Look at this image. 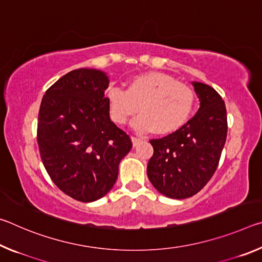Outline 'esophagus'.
Returning a JSON list of instances; mask_svg holds the SVG:
<instances>
[{"mask_svg": "<svg viewBox=\"0 0 262 262\" xmlns=\"http://www.w3.org/2000/svg\"><path fill=\"white\" fill-rule=\"evenodd\" d=\"M132 142H133V145H134V147H136V145H139L141 143L142 140L141 139H137V137H135V136H132Z\"/></svg>", "mask_w": 262, "mask_h": 262, "instance_id": "esophagus-1", "label": "esophagus"}]
</instances>
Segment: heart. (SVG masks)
Masks as SVG:
<instances>
[{
	"label": "heart",
	"instance_id": "heart-1",
	"mask_svg": "<svg viewBox=\"0 0 262 262\" xmlns=\"http://www.w3.org/2000/svg\"><path fill=\"white\" fill-rule=\"evenodd\" d=\"M112 121L125 125L137 112L133 127L140 133L154 130L167 135L180 129L192 115L196 96L192 88L162 73H145L133 77L126 91L111 88L106 95Z\"/></svg>",
	"mask_w": 262,
	"mask_h": 262
}]
</instances>
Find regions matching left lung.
Returning <instances> with one entry per match:
<instances>
[{
  "label": "left lung",
  "mask_w": 262,
  "mask_h": 262,
  "mask_svg": "<svg viewBox=\"0 0 262 262\" xmlns=\"http://www.w3.org/2000/svg\"><path fill=\"white\" fill-rule=\"evenodd\" d=\"M200 107L172 134L151 140L147 167L150 183L171 199H186L205 187L215 173L228 133L227 110L215 89L192 82Z\"/></svg>",
  "instance_id": "8db88e82"
}]
</instances>
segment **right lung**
<instances>
[{"label":"right lung","mask_w":262,"mask_h":262,"mask_svg":"<svg viewBox=\"0 0 262 262\" xmlns=\"http://www.w3.org/2000/svg\"><path fill=\"white\" fill-rule=\"evenodd\" d=\"M108 84L101 70H73L48 89L39 110L43 166L62 192L81 202L98 200L112 189L119 164L133 147L110 119Z\"/></svg>","instance_id":"right-lung-1"}]
</instances>
